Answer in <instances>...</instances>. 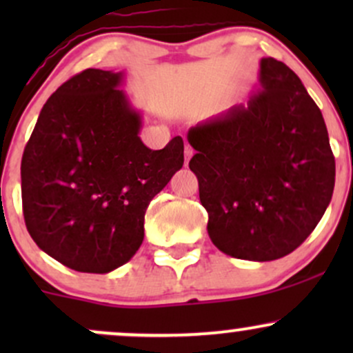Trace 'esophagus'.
<instances>
[{"label":"esophagus","mask_w":353,"mask_h":353,"mask_svg":"<svg viewBox=\"0 0 353 353\" xmlns=\"http://www.w3.org/2000/svg\"><path fill=\"white\" fill-rule=\"evenodd\" d=\"M184 156H185V164H189V161H190V157L194 156V149L190 148V145L188 144L185 145V149H184Z\"/></svg>","instance_id":"34e87169"}]
</instances>
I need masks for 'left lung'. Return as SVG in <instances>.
Here are the masks:
<instances>
[{"instance_id":"1","label":"left lung","mask_w":353,"mask_h":353,"mask_svg":"<svg viewBox=\"0 0 353 353\" xmlns=\"http://www.w3.org/2000/svg\"><path fill=\"white\" fill-rule=\"evenodd\" d=\"M261 92L189 129L190 171L221 252L267 262L290 254L329 208L335 159L325 121L299 76L274 58Z\"/></svg>"}]
</instances>
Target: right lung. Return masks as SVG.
I'll list each match as a JSON object with an SVG mask.
<instances>
[{
    "mask_svg": "<svg viewBox=\"0 0 353 353\" xmlns=\"http://www.w3.org/2000/svg\"><path fill=\"white\" fill-rule=\"evenodd\" d=\"M124 71L86 70L46 101L21 161L24 222L36 245L78 272L108 274L144 241L149 202L184 164V141L152 151Z\"/></svg>",
    "mask_w": 353,
    "mask_h": 353,
    "instance_id": "add662e5",
    "label": "right lung"
}]
</instances>
